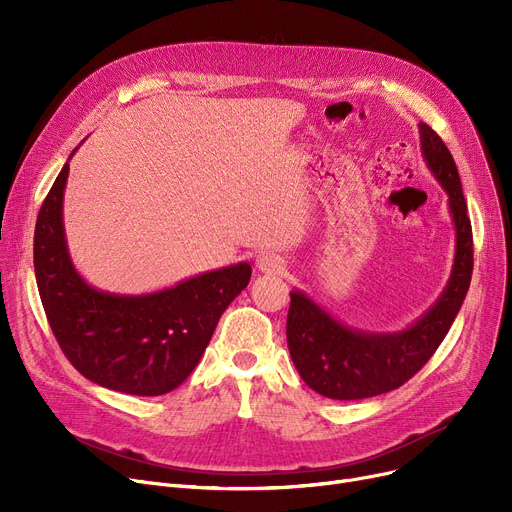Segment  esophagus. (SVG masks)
Here are the masks:
<instances>
[{
  "label": "esophagus",
  "mask_w": 512,
  "mask_h": 512,
  "mask_svg": "<svg viewBox=\"0 0 512 512\" xmlns=\"http://www.w3.org/2000/svg\"><path fill=\"white\" fill-rule=\"evenodd\" d=\"M257 267L265 274H280V272H284V261L276 255L265 253L257 259Z\"/></svg>",
  "instance_id": "esophagus-1"
}]
</instances>
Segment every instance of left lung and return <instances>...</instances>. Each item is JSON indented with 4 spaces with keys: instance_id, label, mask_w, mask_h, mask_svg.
<instances>
[{
    "instance_id": "obj_1",
    "label": "left lung",
    "mask_w": 512,
    "mask_h": 512,
    "mask_svg": "<svg viewBox=\"0 0 512 512\" xmlns=\"http://www.w3.org/2000/svg\"><path fill=\"white\" fill-rule=\"evenodd\" d=\"M427 168L448 193L456 230L450 280L440 299L402 332L346 328L301 290L290 292L286 340L294 367L309 388L334 400L371 398L400 388L432 359L459 313L473 274V232L454 159L438 134L419 122Z\"/></svg>"
}]
</instances>
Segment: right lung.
<instances>
[{
	"label": "right lung",
	"instance_id": "obj_1",
	"mask_svg": "<svg viewBox=\"0 0 512 512\" xmlns=\"http://www.w3.org/2000/svg\"><path fill=\"white\" fill-rule=\"evenodd\" d=\"M68 170L66 164L53 182L35 226V276L51 332L87 380L134 396L166 394L197 367L222 313L247 288L251 265L222 267L141 297L95 290L78 276L66 247Z\"/></svg>",
	"mask_w": 512,
	"mask_h": 512
}]
</instances>
